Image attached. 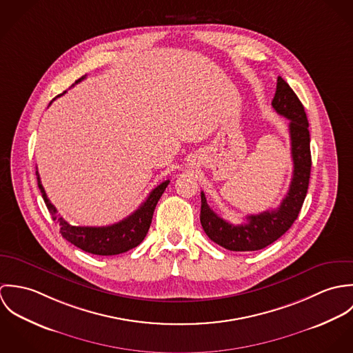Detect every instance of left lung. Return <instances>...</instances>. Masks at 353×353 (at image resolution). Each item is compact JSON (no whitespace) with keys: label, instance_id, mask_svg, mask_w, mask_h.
Returning <instances> with one entry per match:
<instances>
[{"label":"left lung","instance_id":"obj_1","mask_svg":"<svg viewBox=\"0 0 353 353\" xmlns=\"http://www.w3.org/2000/svg\"><path fill=\"white\" fill-rule=\"evenodd\" d=\"M272 105L277 114L290 119L291 154L294 161L290 190L280 206L259 214H249L246 223L235 225L216 214L209 208L201 192L202 228L210 241L231 252H255L277 241L298 219L307 194L311 171L308 121L302 101L281 77H277V88Z\"/></svg>","mask_w":353,"mask_h":353}]
</instances>
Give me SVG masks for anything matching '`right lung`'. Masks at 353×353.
Returning a JSON list of instances; mask_svg holds the SVG:
<instances>
[{
    "instance_id": "right-lung-1",
    "label": "right lung",
    "mask_w": 353,
    "mask_h": 353,
    "mask_svg": "<svg viewBox=\"0 0 353 353\" xmlns=\"http://www.w3.org/2000/svg\"><path fill=\"white\" fill-rule=\"evenodd\" d=\"M84 79L85 76L79 79L76 84ZM37 176L42 197L50 212L52 220H55L59 224V232L62 238H65L68 242L81 249L83 252L97 255H117L137 248L147 236V232L151 227L152 216L156 203L160 200L161 194L170 183V181H164L159 186H156L147 197V200L141 203V206L137 210H134L130 216L121 220L119 223L107 227H76L65 221L57 213L55 206L48 199L46 192L41 183L38 171Z\"/></svg>"
}]
</instances>
